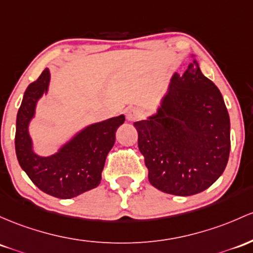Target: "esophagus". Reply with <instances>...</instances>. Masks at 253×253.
I'll return each mask as SVG.
<instances>
[{"label": "esophagus", "mask_w": 253, "mask_h": 253, "mask_svg": "<svg viewBox=\"0 0 253 253\" xmlns=\"http://www.w3.org/2000/svg\"><path fill=\"white\" fill-rule=\"evenodd\" d=\"M143 118V112L139 108H131L127 110V120L129 121H137Z\"/></svg>", "instance_id": "34e87169"}]
</instances>
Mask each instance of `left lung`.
Returning a JSON list of instances; mask_svg holds the SVG:
<instances>
[{
    "label": "left lung",
    "instance_id": "8db88e82",
    "mask_svg": "<svg viewBox=\"0 0 253 253\" xmlns=\"http://www.w3.org/2000/svg\"><path fill=\"white\" fill-rule=\"evenodd\" d=\"M149 181L162 192L193 196L210 187L226 168L230 122L220 90L193 61L171 78L160 112L133 124Z\"/></svg>",
    "mask_w": 253,
    "mask_h": 253
}]
</instances>
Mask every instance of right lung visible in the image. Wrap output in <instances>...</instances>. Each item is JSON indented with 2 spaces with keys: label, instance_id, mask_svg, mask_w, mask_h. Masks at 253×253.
Masks as SVG:
<instances>
[{
  "label": "right lung",
  "instance_id": "obj_1",
  "mask_svg": "<svg viewBox=\"0 0 253 253\" xmlns=\"http://www.w3.org/2000/svg\"><path fill=\"white\" fill-rule=\"evenodd\" d=\"M49 78V69H44L25 91L16 115L15 152L20 167L40 190L56 198L69 199L99 185L105 158L125 116L87 127L54 156H37L32 151L27 125L35 114L36 102L48 88Z\"/></svg>",
  "mask_w": 253,
  "mask_h": 253
}]
</instances>
